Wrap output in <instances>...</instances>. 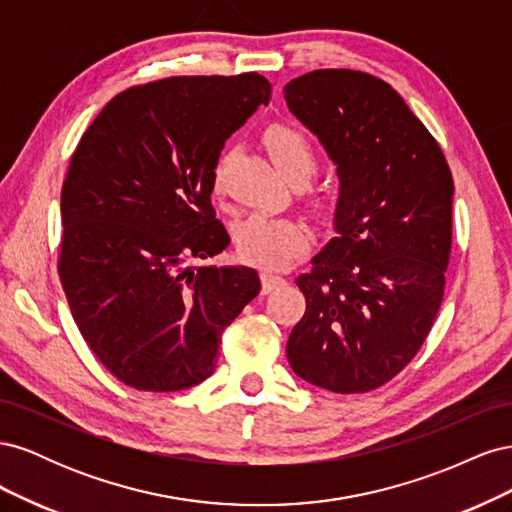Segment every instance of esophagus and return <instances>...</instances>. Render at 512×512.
<instances>
[{
	"label": "esophagus",
	"mask_w": 512,
	"mask_h": 512,
	"mask_svg": "<svg viewBox=\"0 0 512 512\" xmlns=\"http://www.w3.org/2000/svg\"><path fill=\"white\" fill-rule=\"evenodd\" d=\"M260 280H262V292H265V294H269L275 288H280V286L286 284V280H284L282 275H277V273H273L269 269H265V271L260 273Z\"/></svg>",
	"instance_id": "esophagus-1"
}]
</instances>
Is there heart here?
Returning a JSON list of instances; mask_svg holds the SVG:
<instances>
[{
	"instance_id": "b5f03b06",
	"label": "heart",
	"mask_w": 512,
	"mask_h": 512,
	"mask_svg": "<svg viewBox=\"0 0 512 512\" xmlns=\"http://www.w3.org/2000/svg\"><path fill=\"white\" fill-rule=\"evenodd\" d=\"M265 145L269 147L275 164L292 181H307L316 173L318 156L309 138L292 126L275 123L265 130ZM226 156L218 160L211 173L215 192L222 190ZM312 243V230L297 218H277L269 213H252L237 228L239 254L262 267H282L294 256L305 252Z\"/></svg>"
}]
</instances>
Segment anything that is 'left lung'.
Returning <instances> with one entry per match:
<instances>
[{"instance_id":"obj_1","label":"left lung","mask_w":512,"mask_h":512,"mask_svg":"<svg viewBox=\"0 0 512 512\" xmlns=\"http://www.w3.org/2000/svg\"><path fill=\"white\" fill-rule=\"evenodd\" d=\"M337 164V235L297 277L305 314L288 337L294 374L367 393L421 350L444 297L453 175L436 138L378 76L329 68L284 87Z\"/></svg>"}]
</instances>
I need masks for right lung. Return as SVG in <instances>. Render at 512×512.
<instances>
[{"label": "right lung", "instance_id": "obj_1", "mask_svg": "<svg viewBox=\"0 0 512 512\" xmlns=\"http://www.w3.org/2000/svg\"><path fill=\"white\" fill-rule=\"evenodd\" d=\"M269 100L258 72L168 76L121 91L72 153L59 280L91 352L136 391L207 380L224 329L260 292L250 267L188 260L228 247L211 173L226 138Z\"/></svg>", "mask_w": 512, "mask_h": 512}]
</instances>
